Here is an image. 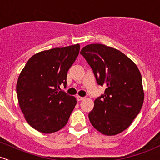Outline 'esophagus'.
<instances>
[{
  "instance_id": "1",
  "label": "esophagus",
  "mask_w": 160,
  "mask_h": 160,
  "mask_svg": "<svg viewBox=\"0 0 160 160\" xmlns=\"http://www.w3.org/2000/svg\"><path fill=\"white\" fill-rule=\"evenodd\" d=\"M77 99H78V101H82L84 99V97H81V96H79V95H78V96H77Z\"/></svg>"
}]
</instances>
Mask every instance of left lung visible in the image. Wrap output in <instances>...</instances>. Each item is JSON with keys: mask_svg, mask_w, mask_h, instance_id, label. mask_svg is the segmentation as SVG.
I'll list each match as a JSON object with an SVG mask.
<instances>
[{"mask_svg": "<svg viewBox=\"0 0 160 160\" xmlns=\"http://www.w3.org/2000/svg\"><path fill=\"white\" fill-rule=\"evenodd\" d=\"M80 54L92 69L97 83L106 86L89 112L90 122L105 135L122 132L142 108L144 94L140 71L126 55L104 44L86 46Z\"/></svg>", "mask_w": 160, "mask_h": 160, "instance_id": "left-lung-1", "label": "left lung"}]
</instances>
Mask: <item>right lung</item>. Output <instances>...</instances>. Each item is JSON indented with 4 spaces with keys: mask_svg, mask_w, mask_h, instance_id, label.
<instances>
[{
    "mask_svg": "<svg viewBox=\"0 0 160 160\" xmlns=\"http://www.w3.org/2000/svg\"><path fill=\"white\" fill-rule=\"evenodd\" d=\"M80 45L53 48L31 57L20 73L16 93L28 123L43 133L58 131L67 124L77 104L75 97L60 90Z\"/></svg>",
    "mask_w": 160,
    "mask_h": 160,
    "instance_id": "add662e5",
    "label": "right lung"
}]
</instances>
